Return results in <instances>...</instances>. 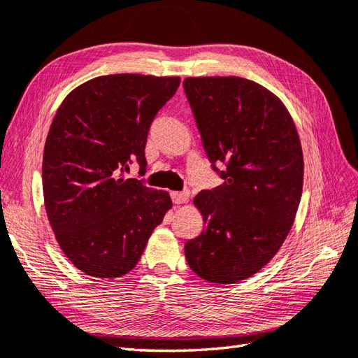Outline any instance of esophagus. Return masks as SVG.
<instances>
[{
    "instance_id": "34e87169",
    "label": "esophagus",
    "mask_w": 358,
    "mask_h": 358,
    "mask_svg": "<svg viewBox=\"0 0 358 358\" xmlns=\"http://www.w3.org/2000/svg\"><path fill=\"white\" fill-rule=\"evenodd\" d=\"M172 201L175 205H181V203H186L189 200V192L183 191V192H171Z\"/></svg>"
}]
</instances>
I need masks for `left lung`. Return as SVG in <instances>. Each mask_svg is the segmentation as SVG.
<instances>
[{
	"instance_id": "1",
	"label": "left lung",
	"mask_w": 358,
	"mask_h": 358,
	"mask_svg": "<svg viewBox=\"0 0 358 358\" xmlns=\"http://www.w3.org/2000/svg\"><path fill=\"white\" fill-rule=\"evenodd\" d=\"M185 93L203 147L225 163L223 185L194 205L201 234L185 245L194 273L209 282L253 276L282 247L303 194L304 159L295 122L278 96L243 77H187Z\"/></svg>"
}]
</instances>
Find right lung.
<instances>
[{"label":"right lung","instance_id":"obj_1","mask_svg":"<svg viewBox=\"0 0 358 358\" xmlns=\"http://www.w3.org/2000/svg\"><path fill=\"white\" fill-rule=\"evenodd\" d=\"M178 85L180 77L101 76L74 88L52 119L45 208L62 251L85 275H127L172 208L166 191L122 172L131 161L145 171L150 124Z\"/></svg>","mask_w":358,"mask_h":358}]
</instances>
